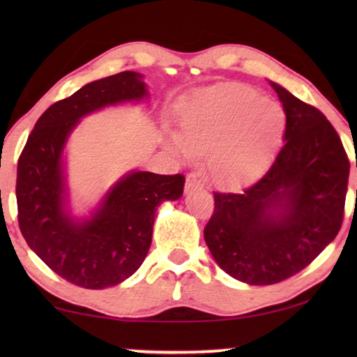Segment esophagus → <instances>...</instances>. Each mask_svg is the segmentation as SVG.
Returning <instances> with one entry per match:
<instances>
[{"instance_id": "1", "label": "esophagus", "mask_w": 357, "mask_h": 357, "mask_svg": "<svg viewBox=\"0 0 357 357\" xmlns=\"http://www.w3.org/2000/svg\"><path fill=\"white\" fill-rule=\"evenodd\" d=\"M204 187L203 180L197 172H190L185 180V192H192V190H202Z\"/></svg>"}]
</instances>
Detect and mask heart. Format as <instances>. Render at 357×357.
Wrapping results in <instances>:
<instances>
[{
	"label": "heart",
	"instance_id": "b5f03b06",
	"mask_svg": "<svg viewBox=\"0 0 357 357\" xmlns=\"http://www.w3.org/2000/svg\"><path fill=\"white\" fill-rule=\"evenodd\" d=\"M178 154L206 155V172L219 185L255 177L273 158L286 128L284 109L241 82L198 96L180 115Z\"/></svg>",
	"mask_w": 357,
	"mask_h": 357
}]
</instances>
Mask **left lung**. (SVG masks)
Returning <instances> with one entry per match:
<instances>
[{"instance_id": "obj_1", "label": "left lung", "mask_w": 357, "mask_h": 357, "mask_svg": "<svg viewBox=\"0 0 357 357\" xmlns=\"http://www.w3.org/2000/svg\"><path fill=\"white\" fill-rule=\"evenodd\" d=\"M286 114L284 144L266 172L241 192H214L204 241L227 275L276 284L309 266L340 232L349 159L314 105L271 82Z\"/></svg>"}]
</instances>
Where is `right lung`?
I'll use <instances>...</instances> for the list:
<instances>
[{"label": "right lung", "mask_w": 357, "mask_h": 357, "mask_svg": "<svg viewBox=\"0 0 357 357\" xmlns=\"http://www.w3.org/2000/svg\"><path fill=\"white\" fill-rule=\"evenodd\" d=\"M144 96V82L133 71L89 82L43 112L19 155V229L40 260L71 284L104 289L133 275L151 247L155 206L183 193L182 174L131 172L107 195L91 221L76 224L63 211L61 151L77 120Z\"/></svg>", "instance_id": "1"}]
</instances>
